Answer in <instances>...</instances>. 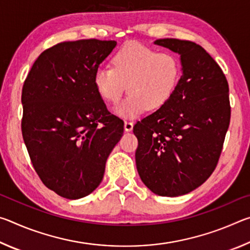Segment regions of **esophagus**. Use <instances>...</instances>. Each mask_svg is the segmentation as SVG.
Returning <instances> with one entry per match:
<instances>
[{
  "instance_id": "esophagus-1",
  "label": "esophagus",
  "mask_w": 250,
  "mask_h": 250,
  "mask_svg": "<svg viewBox=\"0 0 250 250\" xmlns=\"http://www.w3.org/2000/svg\"><path fill=\"white\" fill-rule=\"evenodd\" d=\"M133 129V122L131 121H125V130L126 132H130Z\"/></svg>"
}]
</instances>
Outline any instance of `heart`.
I'll return each mask as SVG.
<instances>
[{
	"label": "heart",
	"mask_w": 250,
	"mask_h": 250,
	"mask_svg": "<svg viewBox=\"0 0 250 250\" xmlns=\"http://www.w3.org/2000/svg\"><path fill=\"white\" fill-rule=\"evenodd\" d=\"M182 62L177 55L129 43L112 57V67L100 66L94 83L101 98L117 103L125 89L126 98L115 107L124 118H133L147 108L156 110L166 104L179 86Z\"/></svg>",
	"instance_id": "1"
}]
</instances>
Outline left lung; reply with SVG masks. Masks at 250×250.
I'll return each instance as SVG.
<instances>
[{
  "label": "left lung",
  "mask_w": 250,
  "mask_h": 250,
  "mask_svg": "<svg viewBox=\"0 0 250 250\" xmlns=\"http://www.w3.org/2000/svg\"><path fill=\"white\" fill-rule=\"evenodd\" d=\"M181 57L182 76L167 103L138 121L137 170L156 195L192 192L216 167L229 126V88L221 67L194 42L156 40Z\"/></svg>",
  "instance_id": "obj_1"
}]
</instances>
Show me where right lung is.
Listing matches in <instances>:
<instances>
[{"label":"right lung","mask_w":250,"mask_h":250,"mask_svg":"<svg viewBox=\"0 0 250 250\" xmlns=\"http://www.w3.org/2000/svg\"><path fill=\"white\" fill-rule=\"evenodd\" d=\"M116 41L62 42L36 59L22 89V134L45 186L68 200L89 195L104 174L124 121L108 111L94 83Z\"/></svg>","instance_id":"right-lung-1"}]
</instances>
